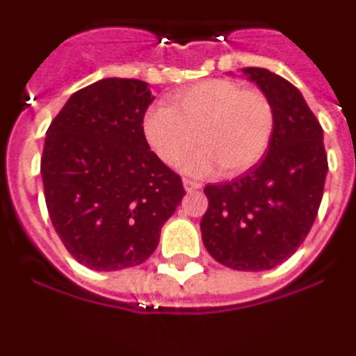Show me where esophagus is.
I'll return each instance as SVG.
<instances>
[{
    "mask_svg": "<svg viewBox=\"0 0 356 356\" xmlns=\"http://www.w3.org/2000/svg\"><path fill=\"white\" fill-rule=\"evenodd\" d=\"M184 187H185V191H187V193H194V191H200L201 184H200V181H194V180H188V178H185Z\"/></svg>",
    "mask_w": 356,
    "mask_h": 356,
    "instance_id": "1",
    "label": "esophagus"
}]
</instances>
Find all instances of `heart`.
<instances>
[{
    "label": "heart",
    "mask_w": 356,
    "mask_h": 356,
    "mask_svg": "<svg viewBox=\"0 0 356 356\" xmlns=\"http://www.w3.org/2000/svg\"><path fill=\"white\" fill-rule=\"evenodd\" d=\"M275 128L266 92L221 78L178 90L171 106H151L144 115V137L163 163L176 165L196 140L201 144L181 163L193 176L210 175L217 165L225 176L246 172L266 155Z\"/></svg>",
    "instance_id": "heart-1"
}]
</instances>
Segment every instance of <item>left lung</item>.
Masks as SVG:
<instances>
[{
	"instance_id": "1",
	"label": "left lung",
	"mask_w": 356,
	"mask_h": 356,
	"mask_svg": "<svg viewBox=\"0 0 356 356\" xmlns=\"http://www.w3.org/2000/svg\"><path fill=\"white\" fill-rule=\"evenodd\" d=\"M242 72L275 106L267 155L242 176L207 185L201 237L213 259L235 271H267L303 244L323 200L328 159L323 128L291 81L262 67Z\"/></svg>"
}]
</instances>
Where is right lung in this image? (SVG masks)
<instances>
[{"label":"right lung","mask_w":356,"mask_h":356,"mask_svg":"<svg viewBox=\"0 0 356 356\" xmlns=\"http://www.w3.org/2000/svg\"><path fill=\"white\" fill-rule=\"evenodd\" d=\"M146 81L105 78L72 94L46 131L40 175L53 228L94 271L149 259L184 184L149 149Z\"/></svg>","instance_id":"obj_1"}]
</instances>
